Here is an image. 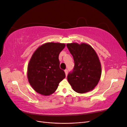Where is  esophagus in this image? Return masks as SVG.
<instances>
[{
  "label": "esophagus",
  "mask_w": 127,
  "mask_h": 127,
  "mask_svg": "<svg viewBox=\"0 0 127 127\" xmlns=\"http://www.w3.org/2000/svg\"><path fill=\"white\" fill-rule=\"evenodd\" d=\"M64 72H65V74H66V76H67L68 75V70L67 69L64 70Z\"/></svg>",
  "instance_id": "obj_1"
}]
</instances>
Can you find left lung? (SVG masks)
<instances>
[{
	"mask_svg": "<svg viewBox=\"0 0 127 127\" xmlns=\"http://www.w3.org/2000/svg\"><path fill=\"white\" fill-rule=\"evenodd\" d=\"M67 47L75 63L72 72L67 76L69 83L77 93H85L93 90L99 82L102 73L96 52L85 43H67Z\"/></svg>",
	"mask_w": 127,
	"mask_h": 127,
	"instance_id": "left-lung-1",
	"label": "left lung"
}]
</instances>
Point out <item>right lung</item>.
Listing matches in <instances>:
<instances>
[{
    "label": "right lung",
    "instance_id": "1",
    "mask_svg": "<svg viewBox=\"0 0 127 127\" xmlns=\"http://www.w3.org/2000/svg\"><path fill=\"white\" fill-rule=\"evenodd\" d=\"M64 43L48 42L33 53L28 66V78L33 90L42 95L54 93L59 83L66 77L60 68L59 55Z\"/></svg>",
    "mask_w": 127,
    "mask_h": 127
}]
</instances>
